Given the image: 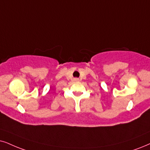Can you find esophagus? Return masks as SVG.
<instances>
[{
  "label": "esophagus",
  "instance_id": "esophagus-1",
  "mask_svg": "<svg viewBox=\"0 0 150 150\" xmlns=\"http://www.w3.org/2000/svg\"><path fill=\"white\" fill-rule=\"evenodd\" d=\"M75 80H76V81H77V80H79V79H77V78H75Z\"/></svg>",
  "mask_w": 150,
  "mask_h": 150
}]
</instances>
